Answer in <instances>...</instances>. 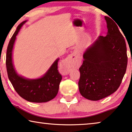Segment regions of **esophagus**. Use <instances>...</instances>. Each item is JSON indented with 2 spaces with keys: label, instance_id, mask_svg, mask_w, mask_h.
I'll use <instances>...</instances> for the list:
<instances>
[{
  "label": "esophagus",
  "instance_id": "obj_1",
  "mask_svg": "<svg viewBox=\"0 0 132 132\" xmlns=\"http://www.w3.org/2000/svg\"><path fill=\"white\" fill-rule=\"evenodd\" d=\"M79 56L80 55L78 52H73L69 56L67 60L61 63L60 71L63 75H67L69 73L72 66L78 61Z\"/></svg>",
  "mask_w": 132,
  "mask_h": 132
}]
</instances>
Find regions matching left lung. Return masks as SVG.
<instances>
[{
	"mask_svg": "<svg viewBox=\"0 0 132 132\" xmlns=\"http://www.w3.org/2000/svg\"><path fill=\"white\" fill-rule=\"evenodd\" d=\"M108 29L106 36H100L83 55L79 68V90L86 99L97 101L118 89L127 66L125 39L115 22L105 16Z\"/></svg>",
	"mask_w": 132,
	"mask_h": 132,
	"instance_id": "8db88e82",
	"label": "left lung"
}]
</instances>
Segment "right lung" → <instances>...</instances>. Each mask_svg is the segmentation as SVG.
Returning <instances> with one entry per match:
<instances>
[{"label":"right lung","mask_w":132,"mask_h":132,"mask_svg":"<svg viewBox=\"0 0 132 132\" xmlns=\"http://www.w3.org/2000/svg\"><path fill=\"white\" fill-rule=\"evenodd\" d=\"M26 21L17 26V29L10 40L6 51V66L8 78L15 90L23 99L32 103H45L54 98L59 92V85L62 79L58 70L56 60L48 72L42 78L29 80L19 76L14 68L12 52L16 36Z\"/></svg>","instance_id":"obj_1"}]
</instances>
